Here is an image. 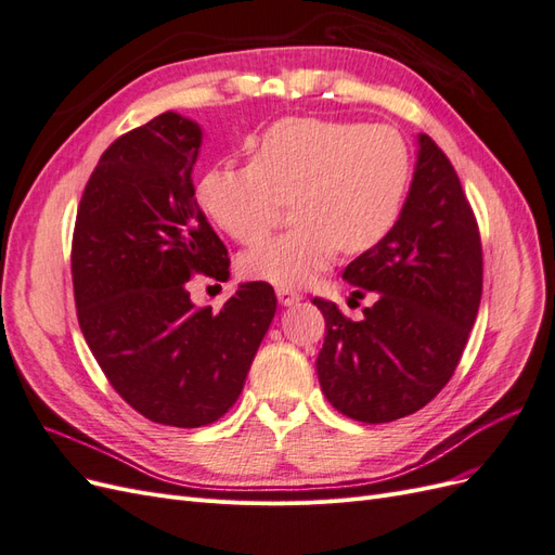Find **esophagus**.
<instances>
[{
    "label": "esophagus",
    "instance_id": "34e87169",
    "mask_svg": "<svg viewBox=\"0 0 555 555\" xmlns=\"http://www.w3.org/2000/svg\"><path fill=\"white\" fill-rule=\"evenodd\" d=\"M278 300L284 306V308H292L296 304H300L304 300V296H300L298 292L294 289H287V287H278Z\"/></svg>",
    "mask_w": 555,
    "mask_h": 555
}]
</instances>
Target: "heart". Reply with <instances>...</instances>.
Here are the masks:
<instances>
[{
    "mask_svg": "<svg viewBox=\"0 0 555 555\" xmlns=\"http://www.w3.org/2000/svg\"><path fill=\"white\" fill-rule=\"evenodd\" d=\"M247 164H222L201 178L196 198L238 243L261 241L284 201L292 231L243 255V273L304 287L338 251L373 249L396 227L410 188V150L393 127L292 115L249 139Z\"/></svg>",
    "mask_w": 555,
    "mask_h": 555,
    "instance_id": "obj_1",
    "label": "heart"
}]
</instances>
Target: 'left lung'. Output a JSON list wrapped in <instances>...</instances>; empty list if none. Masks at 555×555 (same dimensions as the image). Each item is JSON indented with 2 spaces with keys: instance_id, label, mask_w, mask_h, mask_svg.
Returning a JSON list of instances; mask_svg holds the SVG:
<instances>
[{
  "instance_id": "left-lung-1",
  "label": "left lung",
  "mask_w": 555,
  "mask_h": 555,
  "mask_svg": "<svg viewBox=\"0 0 555 555\" xmlns=\"http://www.w3.org/2000/svg\"><path fill=\"white\" fill-rule=\"evenodd\" d=\"M416 143L396 227L343 273L354 287L375 292V304L351 322L331 300H312L326 319L319 384L335 410L363 424L414 414L444 389L481 300L475 212L442 150L426 133Z\"/></svg>"
}]
</instances>
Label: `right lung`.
Returning <instances> with one entry per match:
<instances>
[{
  "mask_svg": "<svg viewBox=\"0 0 555 555\" xmlns=\"http://www.w3.org/2000/svg\"><path fill=\"white\" fill-rule=\"evenodd\" d=\"M204 131L173 111L113 141L82 192L72 275L78 324L113 389L145 418L198 428L224 416L278 308L245 282L220 312L196 308V273L229 278V257L194 196Z\"/></svg>",
  "mask_w": 555,
  "mask_h": 555,
  "instance_id": "right-lung-1",
  "label": "right lung"
}]
</instances>
